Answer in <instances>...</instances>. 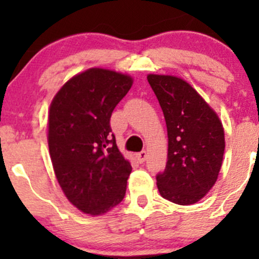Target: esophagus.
Masks as SVG:
<instances>
[{
  "instance_id": "34e87169",
  "label": "esophagus",
  "mask_w": 259,
  "mask_h": 259,
  "mask_svg": "<svg viewBox=\"0 0 259 259\" xmlns=\"http://www.w3.org/2000/svg\"><path fill=\"white\" fill-rule=\"evenodd\" d=\"M137 159L139 163H144V161L146 160V151H140V153L137 154Z\"/></svg>"
}]
</instances>
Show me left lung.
<instances>
[{"mask_svg": "<svg viewBox=\"0 0 259 259\" xmlns=\"http://www.w3.org/2000/svg\"><path fill=\"white\" fill-rule=\"evenodd\" d=\"M168 130V161L156 185L163 198L194 204L211 189L223 161L224 130L218 115L187 81L148 75Z\"/></svg>", "mask_w": 259, "mask_h": 259, "instance_id": "1", "label": "left lung"}]
</instances>
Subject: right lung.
I'll list each match as a JSON object with an SVG mask.
<instances>
[{
	"instance_id": "1",
	"label": "right lung",
	"mask_w": 259,
	"mask_h": 259,
	"mask_svg": "<svg viewBox=\"0 0 259 259\" xmlns=\"http://www.w3.org/2000/svg\"><path fill=\"white\" fill-rule=\"evenodd\" d=\"M132 77L89 69L55 95L49 113V150L57 182L81 211L100 215L125 197L132 165L117 149L110 117Z\"/></svg>"
}]
</instances>
